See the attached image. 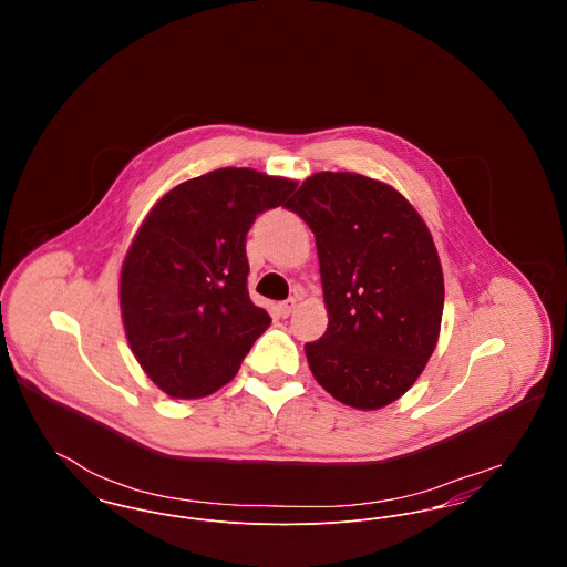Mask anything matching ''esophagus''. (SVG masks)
<instances>
[{
  "instance_id": "34e87169",
  "label": "esophagus",
  "mask_w": 567,
  "mask_h": 567,
  "mask_svg": "<svg viewBox=\"0 0 567 567\" xmlns=\"http://www.w3.org/2000/svg\"><path fill=\"white\" fill-rule=\"evenodd\" d=\"M296 308H297L296 297H289V299H287V301H282V303H280V315H282V317H289V315H291V312H293V310H296Z\"/></svg>"
}]
</instances>
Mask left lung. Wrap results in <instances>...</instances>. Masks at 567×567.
<instances>
[{"label": "left lung", "mask_w": 567, "mask_h": 567, "mask_svg": "<svg viewBox=\"0 0 567 567\" xmlns=\"http://www.w3.org/2000/svg\"><path fill=\"white\" fill-rule=\"evenodd\" d=\"M315 234L327 331L303 347L340 404L400 400L435 351L444 274L423 216L398 189L352 172H317L285 204Z\"/></svg>", "instance_id": "8db88e82"}]
</instances>
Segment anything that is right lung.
I'll list each match as a JSON object with an SVG mask.
<instances>
[{
	"mask_svg": "<svg viewBox=\"0 0 567 567\" xmlns=\"http://www.w3.org/2000/svg\"><path fill=\"white\" fill-rule=\"evenodd\" d=\"M296 187L220 167L167 190L144 216L121 266L118 306L130 349L165 395H213L270 327L246 289V234Z\"/></svg>",
	"mask_w": 567,
	"mask_h": 567,
	"instance_id": "right-lung-1",
	"label": "right lung"
}]
</instances>
